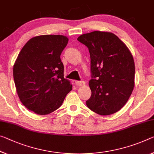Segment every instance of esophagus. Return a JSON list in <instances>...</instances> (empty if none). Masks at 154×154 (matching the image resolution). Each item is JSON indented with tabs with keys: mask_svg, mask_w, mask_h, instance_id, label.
<instances>
[{
	"mask_svg": "<svg viewBox=\"0 0 154 154\" xmlns=\"http://www.w3.org/2000/svg\"><path fill=\"white\" fill-rule=\"evenodd\" d=\"M75 84L79 86H85L86 83H85V82L84 81H76L75 82Z\"/></svg>",
	"mask_w": 154,
	"mask_h": 154,
	"instance_id": "1",
	"label": "esophagus"
}]
</instances>
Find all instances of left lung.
<instances>
[{
	"label": "left lung",
	"mask_w": 154,
	"mask_h": 154,
	"mask_svg": "<svg viewBox=\"0 0 154 154\" xmlns=\"http://www.w3.org/2000/svg\"><path fill=\"white\" fill-rule=\"evenodd\" d=\"M77 40L90 55L92 94L88 108L100 115H109L123 108L134 86L135 65L127 46L114 33L92 31Z\"/></svg>",
	"instance_id": "left-lung-1"
}]
</instances>
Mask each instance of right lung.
<instances>
[{"instance_id": "1", "label": "right lung", "mask_w": 154, "mask_h": 154, "mask_svg": "<svg viewBox=\"0 0 154 154\" xmlns=\"http://www.w3.org/2000/svg\"><path fill=\"white\" fill-rule=\"evenodd\" d=\"M68 39L62 35H44L29 40L14 65V79L20 101L40 115L62 106L72 85L64 77L60 55Z\"/></svg>"}]
</instances>
